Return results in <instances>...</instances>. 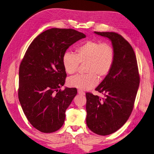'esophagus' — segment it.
Masks as SVG:
<instances>
[{"instance_id": "34e87169", "label": "esophagus", "mask_w": 154, "mask_h": 154, "mask_svg": "<svg viewBox=\"0 0 154 154\" xmlns=\"http://www.w3.org/2000/svg\"><path fill=\"white\" fill-rule=\"evenodd\" d=\"M78 94L79 95L84 96V95H85V92L82 91H80V90H78Z\"/></svg>"}]
</instances>
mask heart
I'll use <instances>...</instances> for the list:
<instances>
[{
  "label": "heart",
  "instance_id": "b5f03b06",
  "mask_svg": "<svg viewBox=\"0 0 154 154\" xmlns=\"http://www.w3.org/2000/svg\"><path fill=\"white\" fill-rule=\"evenodd\" d=\"M114 62V51L110 45L94 40L85 42L76 49V54L67 51L63 55V66L69 74L76 72L80 63H86L87 73L69 78L67 85L80 90L91 89L97 84V77L103 79L108 75Z\"/></svg>",
  "mask_w": 154,
  "mask_h": 154
}]
</instances>
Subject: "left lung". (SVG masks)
Wrapping results in <instances>:
<instances>
[{
	"mask_svg": "<svg viewBox=\"0 0 154 154\" xmlns=\"http://www.w3.org/2000/svg\"><path fill=\"white\" fill-rule=\"evenodd\" d=\"M94 33L111 41L114 62L109 74L95 89L105 96L103 98L86 93V123L92 132L106 136L117 131L130 117L140 78L133 48L122 35L114 32Z\"/></svg>",
	"mask_w": 154,
	"mask_h": 154,
	"instance_id": "obj_1",
	"label": "left lung"
}]
</instances>
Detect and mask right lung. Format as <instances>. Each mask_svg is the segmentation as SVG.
<instances>
[{"label":"right lung","mask_w":154,"mask_h":154,"mask_svg":"<svg viewBox=\"0 0 154 154\" xmlns=\"http://www.w3.org/2000/svg\"><path fill=\"white\" fill-rule=\"evenodd\" d=\"M85 37L72 29L46 30L32 42L22 60L18 100L27 120L42 132H54L63 125L77 90L60 89L67 76L62 57L70 46Z\"/></svg>","instance_id":"right-lung-1"}]
</instances>
